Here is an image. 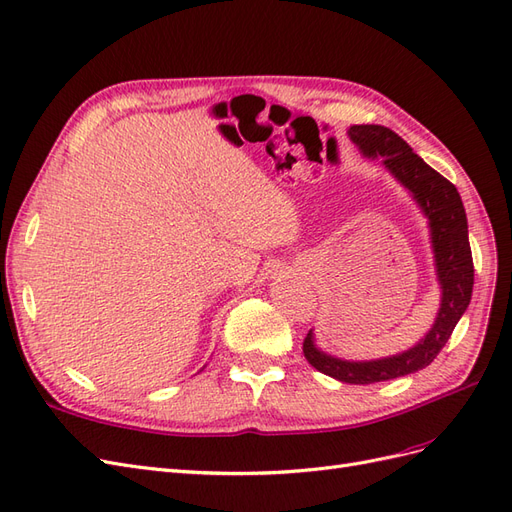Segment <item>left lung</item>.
<instances>
[{
	"label": "left lung",
	"instance_id": "left-lung-1",
	"mask_svg": "<svg viewBox=\"0 0 512 512\" xmlns=\"http://www.w3.org/2000/svg\"><path fill=\"white\" fill-rule=\"evenodd\" d=\"M352 143L365 156H380L384 166L414 194L416 203L423 207L431 226V243L436 252L438 280L442 284V305L433 329L421 344L401 352L391 359L350 363L333 359L320 352L312 342V331L303 339V354L307 363L322 374L348 384H374L414 374L427 367L446 346L455 324L466 312L472 299L474 262L468 239V218L461 196L455 185L442 177L438 170L418 158L410 145L391 128L363 123L348 130Z\"/></svg>",
	"mask_w": 512,
	"mask_h": 512
}]
</instances>
